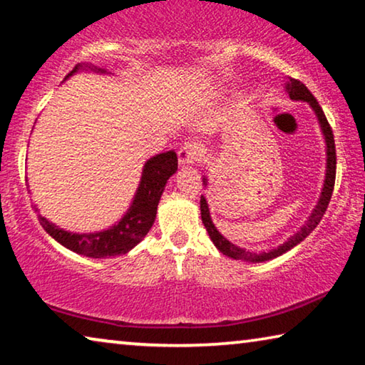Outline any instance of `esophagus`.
<instances>
[{
    "mask_svg": "<svg viewBox=\"0 0 365 365\" xmlns=\"http://www.w3.org/2000/svg\"><path fill=\"white\" fill-rule=\"evenodd\" d=\"M200 158V148L193 143H185L180 151H178V164L180 167L193 165L195 160Z\"/></svg>",
    "mask_w": 365,
    "mask_h": 365,
    "instance_id": "esophagus-1",
    "label": "esophagus"
}]
</instances>
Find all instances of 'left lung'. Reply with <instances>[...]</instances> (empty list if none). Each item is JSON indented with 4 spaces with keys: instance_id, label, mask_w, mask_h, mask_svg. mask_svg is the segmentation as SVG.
<instances>
[{
    "instance_id": "1",
    "label": "left lung",
    "mask_w": 365,
    "mask_h": 365,
    "mask_svg": "<svg viewBox=\"0 0 365 365\" xmlns=\"http://www.w3.org/2000/svg\"><path fill=\"white\" fill-rule=\"evenodd\" d=\"M284 91L289 94L292 101H300V102H307L309 107L314 110L318 126H320V131L323 135V140H325V154H327V169H325V178H323V185H322V192H320V198H318L317 205L314 210H312L310 216L307 217V221L300 227L296 234L281 244L279 247L271 248L268 252H250L247 248H242L239 245L229 242L225 237L219 232L214 225L211 214H210V206H207V201L203 195H201V201H200V210H201V221H203L205 227L210 234V239L212 240V244L216 245V248L222 255L234 258V259H244V262H250V263H263V262H269V259L277 258L281 255H284L286 252L291 250L296 245H299L300 242L307 239V235L314 230L320 219L325 214L329 200H331V193H333V187H334V177H336V149H334V138H333V131L329 128L328 120L323 113L322 107L318 106V102L315 101V97L312 96V92L305 88V86L300 83L297 79L287 78L284 83ZM203 185L207 187V177L203 175Z\"/></svg>"
}]
</instances>
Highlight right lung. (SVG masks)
I'll return each mask as SVG.
<instances>
[{
	"label": "right lung",
	"mask_w": 365,
	"mask_h": 365,
	"mask_svg": "<svg viewBox=\"0 0 365 365\" xmlns=\"http://www.w3.org/2000/svg\"><path fill=\"white\" fill-rule=\"evenodd\" d=\"M79 71L110 74L106 68H97L94 65L79 63L68 74L66 79ZM177 165L178 160L175 151L155 154L151 159L144 162L140 183H138V188L135 196H133L130 207L108 229L99 230V232L79 234L61 229L60 225L53 224L43 216H38V221L45 229V232L50 237H53L58 244H61L68 250L79 253L83 257L110 258L125 255L131 248H135L140 244L144 237L148 235L149 230H151L155 221V214H158L160 196L164 193L169 178L177 172Z\"/></svg>",
	"instance_id": "1"
}]
</instances>
